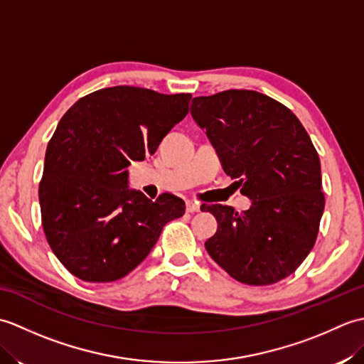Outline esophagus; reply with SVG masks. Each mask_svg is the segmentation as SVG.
Returning <instances> with one entry per match:
<instances>
[{
	"label": "esophagus",
	"instance_id": "esophagus-1",
	"mask_svg": "<svg viewBox=\"0 0 364 364\" xmlns=\"http://www.w3.org/2000/svg\"><path fill=\"white\" fill-rule=\"evenodd\" d=\"M186 211L188 213H198L200 211V203L194 202V200H188V202H186Z\"/></svg>",
	"mask_w": 364,
	"mask_h": 364
}]
</instances>
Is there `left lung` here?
Instances as JSON below:
<instances>
[{
    "label": "left lung",
    "mask_w": 364,
    "mask_h": 364,
    "mask_svg": "<svg viewBox=\"0 0 364 364\" xmlns=\"http://www.w3.org/2000/svg\"><path fill=\"white\" fill-rule=\"evenodd\" d=\"M223 172L249 210L211 205L218 231L206 252L235 280L264 286L283 280L311 252L326 206L321 161L300 120L255 90H223L192 100Z\"/></svg>",
    "instance_id": "8db88e82"
}]
</instances>
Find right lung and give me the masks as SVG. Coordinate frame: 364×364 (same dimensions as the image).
I'll list each match as a JSON object with an SVG mask.
<instances>
[{
    "instance_id": "obj_1",
    "label": "right lung",
    "mask_w": 364,
    "mask_h": 364,
    "mask_svg": "<svg viewBox=\"0 0 364 364\" xmlns=\"http://www.w3.org/2000/svg\"><path fill=\"white\" fill-rule=\"evenodd\" d=\"M191 94L115 86L80 98L46 146L38 184L42 227L68 272L90 283L128 275L184 202L128 189V166L156 151L189 112Z\"/></svg>"
}]
</instances>
